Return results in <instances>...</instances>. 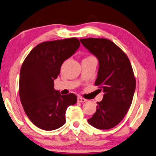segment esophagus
I'll return each mask as SVG.
<instances>
[{
	"label": "esophagus",
	"instance_id": "34e87169",
	"mask_svg": "<svg viewBox=\"0 0 156 156\" xmlns=\"http://www.w3.org/2000/svg\"><path fill=\"white\" fill-rule=\"evenodd\" d=\"M77 101L80 102V103H84V102L87 101V99H85L84 98H82L81 97H77Z\"/></svg>",
	"mask_w": 156,
	"mask_h": 156
}]
</instances>
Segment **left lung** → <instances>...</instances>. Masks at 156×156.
Masks as SVG:
<instances>
[{"mask_svg":"<svg viewBox=\"0 0 156 156\" xmlns=\"http://www.w3.org/2000/svg\"><path fill=\"white\" fill-rule=\"evenodd\" d=\"M83 46L99 60L96 86L103 91V99L88 123L96 129L116 126L124 118L131 105L136 80L126 55L116 44L104 38L81 39Z\"/></svg>","mask_w":156,"mask_h":156,"instance_id":"1","label":"left lung"}]
</instances>
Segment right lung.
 <instances>
[{
  "label": "right lung",
  "instance_id": "1",
  "mask_svg": "<svg viewBox=\"0 0 156 156\" xmlns=\"http://www.w3.org/2000/svg\"><path fill=\"white\" fill-rule=\"evenodd\" d=\"M80 46L76 37L42 42L30 51L20 72L19 94L25 114L40 129L52 131L65 123L67 107L76 103L74 94L61 95L54 80L66 59Z\"/></svg>",
  "mask_w": 156,
  "mask_h": 156
}]
</instances>
